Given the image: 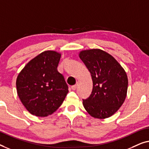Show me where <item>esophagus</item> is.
Segmentation results:
<instances>
[{
	"label": "esophagus",
	"instance_id": "1",
	"mask_svg": "<svg viewBox=\"0 0 149 149\" xmlns=\"http://www.w3.org/2000/svg\"><path fill=\"white\" fill-rule=\"evenodd\" d=\"M76 88H77V84L74 85V86H72V89L73 90V91H75V90Z\"/></svg>",
	"mask_w": 149,
	"mask_h": 149
}]
</instances>
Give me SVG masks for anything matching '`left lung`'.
I'll return each mask as SVG.
<instances>
[{"mask_svg":"<svg viewBox=\"0 0 149 149\" xmlns=\"http://www.w3.org/2000/svg\"><path fill=\"white\" fill-rule=\"evenodd\" d=\"M79 56L91 73L93 82L91 95L83 99L84 107L95 118L112 116L126 97V72L113 56L102 50H84L79 52Z\"/></svg>","mask_w":149,"mask_h":149,"instance_id":"left-lung-1","label":"left lung"}]
</instances>
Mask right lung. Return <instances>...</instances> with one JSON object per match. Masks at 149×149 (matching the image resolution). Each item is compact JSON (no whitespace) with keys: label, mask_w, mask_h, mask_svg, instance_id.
Masks as SVG:
<instances>
[{"label":"right lung","mask_w":149,"mask_h":149,"mask_svg":"<svg viewBox=\"0 0 149 149\" xmlns=\"http://www.w3.org/2000/svg\"><path fill=\"white\" fill-rule=\"evenodd\" d=\"M61 56L54 51H44L30 61L17 77L19 98L33 116L53 114L68 93L63 75L57 71Z\"/></svg>","instance_id":"1"}]
</instances>
